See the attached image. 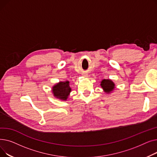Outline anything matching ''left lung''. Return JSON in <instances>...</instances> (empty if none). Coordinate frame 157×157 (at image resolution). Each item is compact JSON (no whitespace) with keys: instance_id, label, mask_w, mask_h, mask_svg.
Returning <instances> with one entry per match:
<instances>
[{"instance_id":"obj_1","label":"left lung","mask_w":157,"mask_h":157,"mask_svg":"<svg viewBox=\"0 0 157 157\" xmlns=\"http://www.w3.org/2000/svg\"><path fill=\"white\" fill-rule=\"evenodd\" d=\"M101 85L104 90V91L108 93L111 92L114 88V84L110 79H103L101 82Z\"/></svg>"}]
</instances>
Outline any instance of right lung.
Listing matches in <instances>:
<instances>
[{"instance_id":"obj_1","label":"right lung","mask_w":157,"mask_h":157,"mask_svg":"<svg viewBox=\"0 0 157 157\" xmlns=\"http://www.w3.org/2000/svg\"><path fill=\"white\" fill-rule=\"evenodd\" d=\"M71 88L69 86V82H60L53 87V92L54 96L62 100H66L68 97Z\"/></svg>"}]
</instances>
